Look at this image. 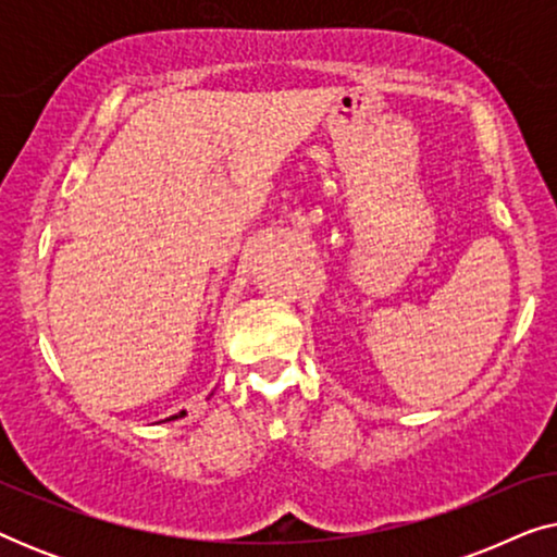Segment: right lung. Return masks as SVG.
Listing matches in <instances>:
<instances>
[{
	"label": "right lung",
	"mask_w": 557,
	"mask_h": 557,
	"mask_svg": "<svg viewBox=\"0 0 557 557\" xmlns=\"http://www.w3.org/2000/svg\"><path fill=\"white\" fill-rule=\"evenodd\" d=\"M180 416H185V410H182V413ZM172 418H177V416H172Z\"/></svg>",
	"instance_id": "obj_1"
}]
</instances>
